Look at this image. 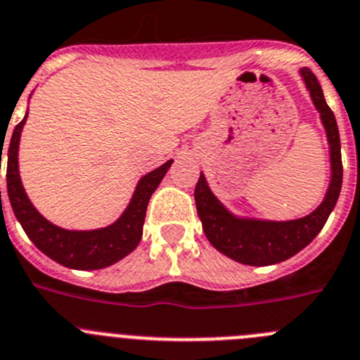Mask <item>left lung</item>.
Listing matches in <instances>:
<instances>
[{
	"label": "left lung",
	"instance_id": "1",
	"mask_svg": "<svg viewBox=\"0 0 360 360\" xmlns=\"http://www.w3.org/2000/svg\"><path fill=\"white\" fill-rule=\"evenodd\" d=\"M305 87L311 92L312 103L319 112L321 123L326 130V139L330 146L332 178L328 191L321 205L309 216L291 221H264L252 217H237L223 207V203L214 196L207 186L205 174H200V180L194 189L198 216L202 219L203 232L210 245L223 255L248 266H269L291 259L321 232L326 219L338 203L342 186V162L341 141H339L335 115L326 105L321 85L311 69H300Z\"/></svg>",
	"mask_w": 360,
	"mask_h": 360
}]
</instances>
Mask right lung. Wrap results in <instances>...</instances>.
Returning <instances> with one entry per match:
<instances>
[{
	"label": "right lung",
	"mask_w": 360,
	"mask_h": 360,
	"mask_svg": "<svg viewBox=\"0 0 360 360\" xmlns=\"http://www.w3.org/2000/svg\"><path fill=\"white\" fill-rule=\"evenodd\" d=\"M26 117H28V114L14 128L8 144L6 191H8L10 205L14 209L15 217L21 223L22 230L30 237V240L49 259L72 269L107 268V266H112L123 257H127L130 252H134L139 245L141 237H143L148 202H150L151 194L155 193L158 184L162 182L164 174L167 173L173 160H167L166 164L141 178L127 210L121 214V217L115 223L98 230L60 229L39 214V210L32 205V202L26 196L25 187L21 184L18 150Z\"/></svg>",
	"instance_id": "right-lung-1"
}]
</instances>
